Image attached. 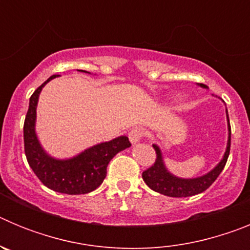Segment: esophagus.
I'll use <instances>...</instances> for the list:
<instances>
[{"instance_id": "obj_1", "label": "esophagus", "mask_w": 250, "mask_h": 250, "mask_svg": "<svg viewBox=\"0 0 250 250\" xmlns=\"http://www.w3.org/2000/svg\"><path fill=\"white\" fill-rule=\"evenodd\" d=\"M143 136H144V131H143V129H140V127H135V129L130 130L129 132L130 143H131L132 145L139 144Z\"/></svg>"}]
</instances>
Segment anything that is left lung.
<instances>
[{
	"mask_svg": "<svg viewBox=\"0 0 250 250\" xmlns=\"http://www.w3.org/2000/svg\"><path fill=\"white\" fill-rule=\"evenodd\" d=\"M200 87L207 89V86L204 83H198ZM227 112V121H228V141H227V149H225L224 155H223L222 160L207 174L202 176H196V178H179V176L174 175L167 169L164 163V158H163V152H161L160 147L156 144H154V149L156 151V160L151 167L145 170L143 173V179L146 183L147 187L152 189L156 193L164 194L167 196H173V198H187V196H193L196 194H200L205 191L208 188L210 187L215 179L219 176L222 173V170L224 169L227 160H228L229 151H230V124H229V116L228 110L225 109Z\"/></svg>",
	"mask_w": 250,
	"mask_h": 250,
	"instance_id": "obj_1",
	"label": "left lung"
}]
</instances>
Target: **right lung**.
<instances>
[{
    "label": "right lung",
    "instance_id": "obj_1",
    "mask_svg": "<svg viewBox=\"0 0 250 250\" xmlns=\"http://www.w3.org/2000/svg\"><path fill=\"white\" fill-rule=\"evenodd\" d=\"M77 71L90 74L83 70ZM59 76L52 75L48 77L30 98L28 111L23 124L25 154L31 169L48 189L68 195L87 194L103 184L110 160L118 152L131 146V144L127 136L121 135L87 147L72 158L56 159L47 154L37 138L36 110L43 86Z\"/></svg>",
    "mask_w": 250,
    "mask_h": 250
}]
</instances>
